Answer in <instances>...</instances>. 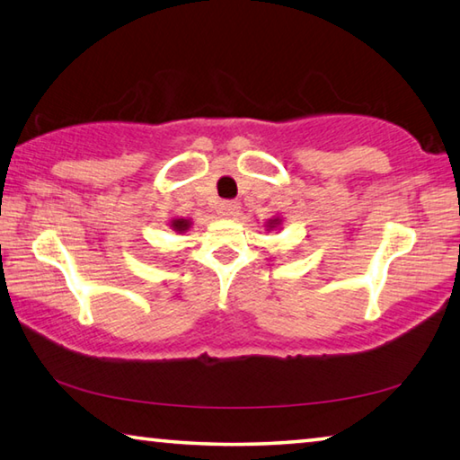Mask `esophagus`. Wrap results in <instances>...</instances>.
<instances>
[{"mask_svg": "<svg viewBox=\"0 0 460 460\" xmlns=\"http://www.w3.org/2000/svg\"><path fill=\"white\" fill-rule=\"evenodd\" d=\"M239 202L235 200H223L219 205V215L225 217V219H235L239 215Z\"/></svg>", "mask_w": 460, "mask_h": 460, "instance_id": "1", "label": "esophagus"}]
</instances>
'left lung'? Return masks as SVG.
<instances>
[{"label":"left lung","mask_w":460,"mask_h":460,"mask_svg":"<svg viewBox=\"0 0 460 460\" xmlns=\"http://www.w3.org/2000/svg\"><path fill=\"white\" fill-rule=\"evenodd\" d=\"M279 227H282V219H279V217H271V219L266 223L268 231H274V229H279Z\"/></svg>","instance_id":"left-lung-1"}]
</instances>
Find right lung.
<instances>
[{"label": "right lung", "mask_w": 460, "mask_h": 460, "mask_svg": "<svg viewBox=\"0 0 460 460\" xmlns=\"http://www.w3.org/2000/svg\"><path fill=\"white\" fill-rule=\"evenodd\" d=\"M170 229L176 231V233H186L190 229L192 219H186V217H174V219H170Z\"/></svg>", "instance_id": "obj_1"}]
</instances>
